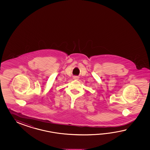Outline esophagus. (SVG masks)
Wrapping results in <instances>:
<instances>
[{
    "label": "esophagus",
    "mask_w": 150,
    "mask_h": 150,
    "mask_svg": "<svg viewBox=\"0 0 150 150\" xmlns=\"http://www.w3.org/2000/svg\"><path fill=\"white\" fill-rule=\"evenodd\" d=\"M73 78H74V80H78L79 79V78L77 76H74Z\"/></svg>",
    "instance_id": "esophagus-1"
}]
</instances>
